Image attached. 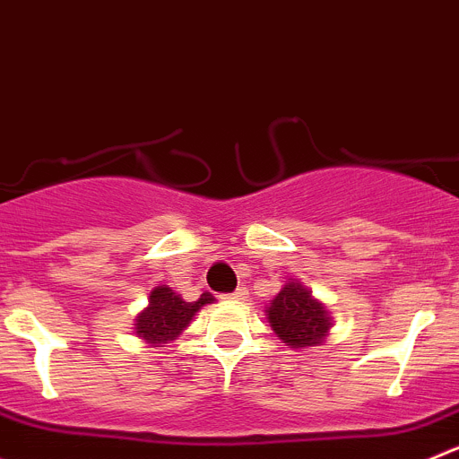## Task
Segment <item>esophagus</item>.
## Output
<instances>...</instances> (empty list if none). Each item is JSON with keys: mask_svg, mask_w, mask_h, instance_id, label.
<instances>
[{"mask_svg": "<svg viewBox=\"0 0 459 459\" xmlns=\"http://www.w3.org/2000/svg\"><path fill=\"white\" fill-rule=\"evenodd\" d=\"M226 298H230V300L242 302V300H247V298H248V291H247V287H239V289H235L233 293H229V296H226Z\"/></svg>", "mask_w": 459, "mask_h": 459, "instance_id": "obj_1", "label": "esophagus"}]
</instances>
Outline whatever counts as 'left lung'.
<instances>
[{
	"label": "left lung",
	"instance_id": "left-lung-1",
	"mask_svg": "<svg viewBox=\"0 0 459 459\" xmlns=\"http://www.w3.org/2000/svg\"><path fill=\"white\" fill-rule=\"evenodd\" d=\"M264 311L271 329L282 338V342L296 350L320 345L332 327V318L323 302L316 300L309 289L296 280H289Z\"/></svg>",
	"mask_w": 459,
	"mask_h": 459
}]
</instances>
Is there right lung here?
I'll return each instance as SVG.
<instances>
[{"label": "right lung", "mask_w": 459, "mask_h": 459, "mask_svg": "<svg viewBox=\"0 0 459 459\" xmlns=\"http://www.w3.org/2000/svg\"><path fill=\"white\" fill-rule=\"evenodd\" d=\"M215 300L212 293H202L199 300H184L175 289L154 287L150 293L148 307L136 316V336L143 338L145 342L154 345V348H163L166 342L175 341L181 332L190 325L199 309L204 305H211Z\"/></svg>", "instance_id": "right-lung-1"}]
</instances>
